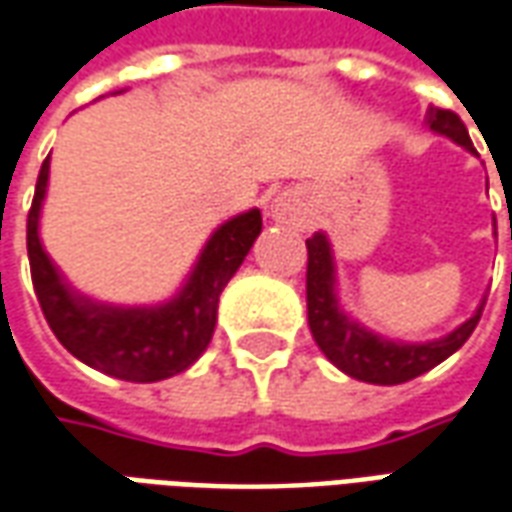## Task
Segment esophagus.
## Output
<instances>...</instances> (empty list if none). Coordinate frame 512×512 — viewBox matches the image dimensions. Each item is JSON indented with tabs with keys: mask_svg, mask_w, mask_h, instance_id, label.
Instances as JSON below:
<instances>
[{
	"mask_svg": "<svg viewBox=\"0 0 512 512\" xmlns=\"http://www.w3.org/2000/svg\"><path fill=\"white\" fill-rule=\"evenodd\" d=\"M271 216L280 221V224H302L305 221V213H302V205L293 194H280L274 202H271Z\"/></svg>",
	"mask_w": 512,
	"mask_h": 512,
	"instance_id": "1",
	"label": "esophagus"
}]
</instances>
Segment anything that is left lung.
Masks as SVG:
<instances>
[{
  "mask_svg": "<svg viewBox=\"0 0 512 512\" xmlns=\"http://www.w3.org/2000/svg\"><path fill=\"white\" fill-rule=\"evenodd\" d=\"M424 124L432 132L446 135L449 141L468 149L471 155H477V149L468 138L466 124L452 110L430 107ZM482 305L485 302H480L474 316L466 318L457 330L443 338L424 343L391 341L357 324L349 313H343L338 302V277H335L330 238L324 232H313V238H307V324L318 349L327 355L332 366L360 382L399 385L443 363L468 341V335L474 332L482 316Z\"/></svg>",
  "mask_w": 512,
  "mask_h": 512,
  "instance_id": "left-lung-1",
  "label": "left lung"
}]
</instances>
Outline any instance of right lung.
Here are the masks:
<instances>
[{
    "instance_id": "right-lung-1",
    "label": "right lung",
    "mask_w": 512,
    "mask_h": 512,
    "mask_svg": "<svg viewBox=\"0 0 512 512\" xmlns=\"http://www.w3.org/2000/svg\"><path fill=\"white\" fill-rule=\"evenodd\" d=\"M49 188V157L35 182L27 216L32 285L57 341L85 366L127 382H157L182 374L202 357L216 330L219 296L263 230L252 207L213 230L182 288L160 305H105L60 274L41 244V207Z\"/></svg>"
}]
</instances>
